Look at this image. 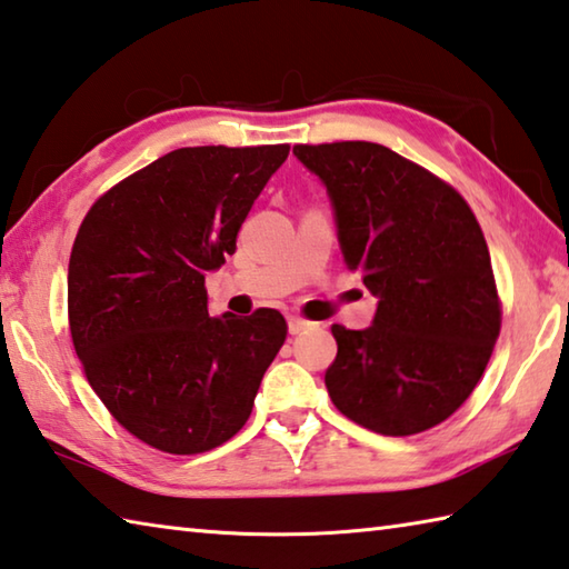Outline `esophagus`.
<instances>
[{"label": "esophagus", "instance_id": "34e87169", "mask_svg": "<svg viewBox=\"0 0 569 569\" xmlns=\"http://www.w3.org/2000/svg\"><path fill=\"white\" fill-rule=\"evenodd\" d=\"M311 326H313L311 320H306V318H301V316H288V330H291L293 336L303 333V330H308Z\"/></svg>", "mask_w": 569, "mask_h": 569}]
</instances>
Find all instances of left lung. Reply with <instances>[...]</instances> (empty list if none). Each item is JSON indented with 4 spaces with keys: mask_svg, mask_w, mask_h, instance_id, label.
<instances>
[{
    "mask_svg": "<svg viewBox=\"0 0 569 569\" xmlns=\"http://www.w3.org/2000/svg\"><path fill=\"white\" fill-rule=\"evenodd\" d=\"M293 153L326 183L348 271L378 298L370 328H330V400L380 436L440 426L470 398L500 336L478 219L448 181L380 143H296Z\"/></svg>",
    "mask_w": 569,
    "mask_h": 569,
    "instance_id": "8db88e82",
    "label": "left lung"
}]
</instances>
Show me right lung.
Instances as JSON below:
<instances>
[{"mask_svg":"<svg viewBox=\"0 0 569 569\" xmlns=\"http://www.w3.org/2000/svg\"><path fill=\"white\" fill-rule=\"evenodd\" d=\"M288 143L186 147L111 186L71 246L67 308L89 386L133 438L171 456L223 446L253 410L288 326L276 308L209 316L206 271Z\"/></svg>","mask_w":569,"mask_h":569,"instance_id":"1","label":"right lung"}]
</instances>
